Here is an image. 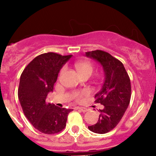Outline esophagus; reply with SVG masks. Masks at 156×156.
<instances>
[{
	"instance_id": "1",
	"label": "esophagus",
	"mask_w": 156,
	"mask_h": 156,
	"mask_svg": "<svg viewBox=\"0 0 156 156\" xmlns=\"http://www.w3.org/2000/svg\"><path fill=\"white\" fill-rule=\"evenodd\" d=\"M77 108H78V109H79V110H81V112H87L88 110V108H84V107H77Z\"/></svg>"
}]
</instances>
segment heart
<instances>
[{"mask_svg": "<svg viewBox=\"0 0 156 156\" xmlns=\"http://www.w3.org/2000/svg\"><path fill=\"white\" fill-rule=\"evenodd\" d=\"M75 66L80 76H82V75H90L92 74L93 70H94V66H93V64L87 60H81L76 62L75 64ZM65 70V67H62L60 69L59 74V77L64 73ZM88 94H89V91L87 90H83L75 91V92L72 93V97L76 101H81V100H83V98L84 97L87 96Z\"/></svg>", "mask_w": 156, "mask_h": 156, "instance_id": "b5f03b06", "label": "heart"}]
</instances>
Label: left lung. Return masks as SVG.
I'll list each match as a JSON object with an SVG mask.
<instances>
[{
  "instance_id": "8db88e82",
  "label": "left lung",
  "mask_w": 156,
  "mask_h": 156,
  "mask_svg": "<svg viewBox=\"0 0 156 156\" xmlns=\"http://www.w3.org/2000/svg\"><path fill=\"white\" fill-rule=\"evenodd\" d=\"M87 57L100 62L105 73V81L101 90L95 95V103L104 106L100 109L97 124L88 126L97 133H106L117 126L130 103L131 85L129 75L123 63L103 50L86 52Z\"/></svg>"
}]
</instances>
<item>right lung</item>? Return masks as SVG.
Masks as SVG:
<instances>
[{"instance_id": "1", "label": "right lung", "mask_w": 156, "mask_h": 156, "mask_svg": "<svg viewBox=\"0 0 156 156\" xmlns=\"http://www.w3.org/2000/svg\"><path fill=\"white\" fill-rule=\"evenodd\" d=\"M72 55L62 56L49 52L36 56L20 76L18 97L24 115L34 128L46 134L62 131L69 113L73 109L60 108L47 103L53 91L58 74Z\"/></svg>"}]
</instances>
